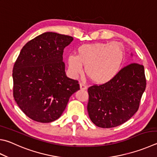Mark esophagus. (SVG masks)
<instances>
[{"instance_id":"1","label":"esophagus","mask_w":157,"mask_h":157,"mask_svg":"<svg viewBox=\"0 0 157 157\" xmlns=\"http://www.w3.org/2000/svg\"><path fill=\"white\" fill-rule=\"evenodd\" d=\"M79 87H80V89L81 90H86V89H87L86 84H85L84 83H80V84H79Z\"/></svg>"}]
</instances>
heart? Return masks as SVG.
I'll list each match as a JSON object with an SVG mask.
<instances>
[{
  "label": "heart",
  "mask_w": 157,
  "mask_h": 157,
  "mask_svg": "<svg viewBox=\"0 0 157 157\" xmlns=\"http://www.w3.org/2000/svg\"><path fill=\"white\" fill-rule=\"evenodd\" d=\"M78 55L67 57L68 71L73 78L85 72L93 82L104 84L117 75L123 66L125 51L118 42H97L79 47Z\"/></svg>",
  "instance_id": "b5f03b06"
}]
</instances>
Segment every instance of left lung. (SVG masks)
Returning <instances> with one entry per match:
<instances>
[{
  "label": "left lung",
  "instance_id": "8db88e82",
  "mask_svg": "<svg viewBox=\"0 0 157 157\" xmlns=\"http://www.w3.org/2000/svg\"><path fill=\"white\" fill-rule=\"evenodd\" d=\"M146 86L144 67L132 63L120 70L112 80L89 87L87 110L90 120L104 128L125 123L138 110Z\"/></svg>",
  "mask_w": 157,
  "mask_h": 157
}]
</instances>
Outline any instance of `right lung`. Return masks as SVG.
<instances>
[{
  "label": "right lung",
  "instance_id": "right-lung-1",
  "mask_svg": "<svg viewBox=\"0 0 157 157\" xmlns=\"http://www.w3.org/2000/svg\"><path fill=\"white\" fill-rule=\"evenodd\" d=\"M73 37L45 32L22 47L13 69V98L33 120L49 123L58 119L70 97L79 90L78 82L65 73L64 48Z\"/></svg>",
  "mask_w": 157,
  "mask_h": 157
}]
</instances>
